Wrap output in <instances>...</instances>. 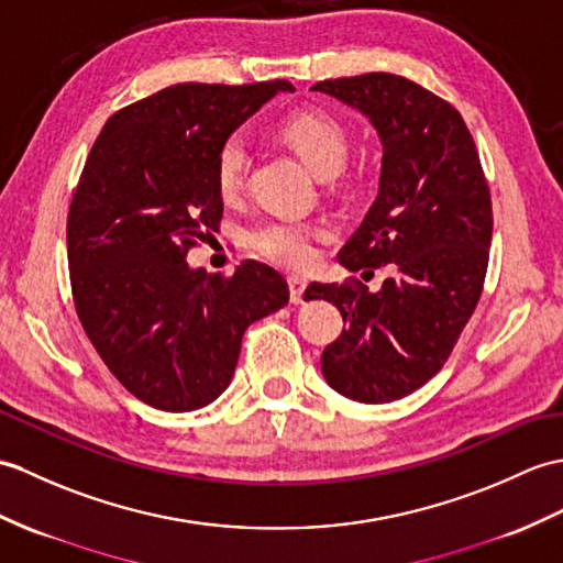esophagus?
Masks as SVG:
<instances>
[{"label":"esophagus","instance_id":"obj_1","mask_svg":"<svg viewBox=\"0 0 563 563\" xmlns=\"http://www.w3.org/2000/svg\"><path fill=\"white\" fill-rule=\"evenodd\" d=\"M307 280L305 278H297V276H292V278H287V287H290V299L295 305H299L305 299V292H307Z\"/></svg>","mask_w":563,"mask_h":563}]
</instances>
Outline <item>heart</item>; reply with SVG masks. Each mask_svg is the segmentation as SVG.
Segmentation results:
<instances>
[{
	"mask_svg": "<svg viewBox=\"0 0 563 563\" xmlns=\"http://www.w3.org/2000/svg\"><path fill=\"white\" fill-rule=\"evenodd\" d=\"M280 136L319 177H331L345 165L350 148L347 132L331 114L319 110L297 112L283 122ZM246 169H250V146H246V141L240 134H232L222 141L216 158V185L225 199H232L244 187ZM319 234L321 232L309 225V222L271 218L258 222L246 234V242H250L258 256L268 258L271 264L302 271L309 268L313 258H317Z\"/></svg>",
	"mask_w": 563,
	"mask_h": 563,
	"instance_id": "b5f03b06",
	"label": "heart"
}]
</instances>
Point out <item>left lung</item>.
Returning a JSON list of instances; mask_svg holds the SVG:
<instances>
[{
  "label": "left lung",
  "mask_w": 563,
  "mask_h": 563,
  "mask_svg": "<svg viewBox=\"0 0 563 563\" xmlns=\"http://www.w3.org/2000/svg\"><path fill=\"white\" fill-rule=\"evenodd\" d=\"M360 110L384 146L378 194L338 254L347 271L394 268L382 290L360 280L311 283L305 299L343 313L321 372L357 402H390L439 374L473 317L492 244V199L461 112L396 74L311 86Z\"/></svg>",
  "instance_id": "1"
}]
</instances>
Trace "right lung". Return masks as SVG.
Wrapping results in <instances>:
<instances>
[{
	"instance_id": "1",
	"label": "right lung",
	"mask_w": 563,
	"mask_h": 563,
	"mask_svg": "<svg viewBox=\"0 0 563 563\" xmlns=\"http://www.w3.org/2000/svg\"><path fill=\"white\" fill-rule=\"evenodd\" d=\"M292 84H177L102 126L67 218L76 313L102 362L151 408L189 412L232 382L242 335L290 290L244 261L232 276L187 264L222 218V141Z\"/></svg>"
}]
</instances>
